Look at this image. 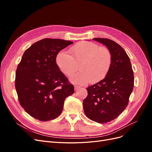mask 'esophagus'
<instances>
[{
	"instance_id": "esophagus-1",
	"label": "esophagus",
	"mask_w": 152,
	"mask_h": 152,
	"mask_svg": "<svg viewBox=\"0 0 152 152\" xmlns=\"http://www.w3.org/2000/svg\"><path fill=\"white\" fill-rule=\"evenodd\" d=\"M80 86H77V85H75L74 86V89H75V90L76 91V90H77V89H79V88H80Z\"/></svg>"
}]
</instances>
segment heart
Returning <instances> with one entry per match:
<instances>
[{
	"label": "heart",
	"instance_id": "b5f03b06",
	"mask_svg": "<svg viewBox=\"0 0 152 152\" xmlns=\"http://www.w3.org/2000/svg\"><path fill=\"white\" fill-rule=\"evenodd\" d=\"M70 53L71 55L59 53L56 62L59 70L68 77L72 76L80 67L81 72L71 79L73 83L85 84L89 81L92 84L97 83L104 79L111 68V52L95 43L80 42L70 49Z\"/></svg>",
	"mask_w": 152,
	"mask_h": 152
}]
</instances>
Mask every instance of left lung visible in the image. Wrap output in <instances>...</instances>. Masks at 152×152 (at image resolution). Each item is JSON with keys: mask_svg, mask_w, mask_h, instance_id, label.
I'll use <instances>...</instances> for the list:
<instances>
[{"mask_svg": "<svg viewBox=\"0 0 152 152\" xmlns=\"http://www.w3.org/2000/svg\"><path fill=\"white\" fill-rule=\"evenodd\" d=\"M93 40L108 48L112 63L104 79L86 89L83 107L87 118L103 124L118 117L127 107L134 87V73L130 59L120 45L108 39Z\"/></svg>", "mask_w": 152, "mask_h": 152, "instance_id": "1", "label": "left lung"}]
</instances>
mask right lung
Masks as SVG:
<instances>
[{"label": "right lung", "instance_id": "add662e5", "mask_svg": "<svg viewBox=\"0 0 152 152\" xmlns=\"http://www.w3.org/2000/svg\"><path fill=\"white\" fill-rule=\"evenodd\" d=\"M69 40L44 39L27 49L18 64L15 88L25 111L40 121L57 118L65 99L74 93V87L59 70L56 59Z\"/></svg>", "mask_w": 152, "mask_h": 152}]
</instances>
